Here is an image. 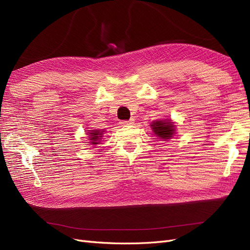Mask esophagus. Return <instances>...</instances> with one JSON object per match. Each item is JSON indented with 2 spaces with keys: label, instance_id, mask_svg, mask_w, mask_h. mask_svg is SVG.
<instances>
[{
  "label": "esophagus",
  "instance_id": "esophagus-1",
  "mask_svg": "<svg viewBox=\"0 0 250 250\" xmlns=\"http://www.w3.org/2000/svg\"><path fill=\"white\" fill-rule=\"evenodd\" d=\"M134 123V120L131 119L129 121H123V122H121V124H122L123 126H129V125H132Z\"/></svg>",
  "mask_w": 250,
  "mask_h": 250
}]
</instances>
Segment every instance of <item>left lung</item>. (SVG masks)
Segmentation results:
<instances>
[{
    "mask_svg": "<svg viewBox=\"0 0 250 250\" xmlns=\"http://www.w3.org/2000/svg\"><path fill=\"white\" fill-rule=\"evenodd\" d=\"M150 126L156 137L164 141H168L172 139L176 132V125L171 119L153 121V122L150 124Z\"/></svg>",
    "mask_w": 250,
    "mask_h": 250,
    "instance_id": "obj_1",
    "label": "left lung"
}]
</instances>
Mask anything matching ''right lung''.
I'll return each instance as SVG.
<instances>
[{
	"mask_svg": "<svg viewBox=\"0 0 250 250\" xmlns=\"http://www.w3.org/2000/svg\"><path fill=\"white\" fill-rule=\"evenodd\" d=\"M87 140L90 145H98V144L101 143V140L104 135L105 130L104 129H93V130H87Z\"/></svg>",
	"mask_w": 250,
	"mask_h": 250,
	"instance_id": "1",
	"label": "right lung"
}]
</instances>
